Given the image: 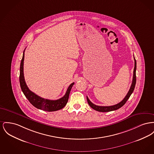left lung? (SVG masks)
I'll return each mask as SVG.
<instances>
[{
  "label": "left lung",
  "instance_id": "obj_1",
  "mask_svg": "<svg viewBox=\"0 0 154 154\" xmlns=\"http://www.w3.org/2000/svg\"><path fill=\"white\" fill-rule=\"evenodd\" d=\"M134 72H133V82L131 85L130 87V88L128 91V93L127 94L126 96L125 97V98L122 100L120 102H119L118 104H116L115 105L113 106H98V105H95V104L92 103L91 102L90 100L88 99V97H87V100L88 101V103L89 104V105L92 109H94V110L98 111V112H110V111H113V110H117L118 109L120 108L121 107H122L127 102V100H128V98H130V95H131V94L133 93V91L134 90L135 88V85H136V68H137V63H136V60L135 59V57L134 56Z\"/></svg>",
  "mask_w": 154,
  "mask_h": 154
}]
</instances>
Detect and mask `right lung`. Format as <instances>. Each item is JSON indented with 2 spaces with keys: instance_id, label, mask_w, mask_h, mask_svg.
<instances>
[{
  "instance_id": "1",
  "label": "right lung",
  "mask_w": 154,
  "mask_h": 154,
  "mask_svg": "<svg viewBox=\"0 0 154 154\" xmlns=\"http://www.w3.org/2000/svg\"><path fill=\"white\" fill-rule=\"evenodd\" d=\"M24 51L23 52V57L20 64V84L21 90L23 94L27 98L29 102L35 108L47 112H53L60 110L63 108L65 105L67 104L69 100V94L70 92L72 85L74 84V82L72 83L68 87L66 91V93L63 97L59 100H49L42 98L38 95H36L35 93L29 90L28 87L26 83L24 77Z\"/></svg>"
}]
</instances>
